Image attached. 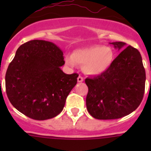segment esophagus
Instances as JSON below:
<instances>
[{
    "instance_id": "esophagus-1",
    "label": "esophagus",
    "mask_w": 151,
    "mask_h": 151,
    "mask_svg": "<svg viewBox=\"0 0 151 151\" xmlns=\"http://www.w3.org/2000/svg\"><path fill=\"white\" fill-rule=\"evenodd\" d=\"M77 80H78V82H83L84 78H83V77L81 76H79L78 77V78H77Z\"/></svg>"
}]
</instances>
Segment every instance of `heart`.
<instances>
[{"mask_svg":"<svg viewBox=\"0 0 151 151\" xmlns=\"http://www.w3.org/2000/svg\"><path fill=\"white\" fill-rule=\"evenodd\" d=\"M113 60V51L110 47L92 45L75 50L73 54H67L65 61L68 66L74 67L77 63L83 65L86 74L97 76L106 72Z\"/></svg>","mask_w":151,"mask_h":151,"instance_id":"1","label":"heart"}]
</instances>
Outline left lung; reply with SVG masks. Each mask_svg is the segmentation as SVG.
Here are the masks:
<instances>
[{
	"instance_id": "left-lung-1",
	"label": "left lung",
	"mask_w": 151,
	"mask_h": 151,
	"mask_svg": "<svg viewBox=\"0 0 151 151\" xmlns=\"http://www.w3.org/2000/svg\"><path fill=\"white\" fill-rule=\"evenodd\" d=\"M122 51L102 74L85 78L86 106L97 119H115L135 110L143 99L146 74L138 50L125 43H110Z\"/></svg>"
}]
</instances>
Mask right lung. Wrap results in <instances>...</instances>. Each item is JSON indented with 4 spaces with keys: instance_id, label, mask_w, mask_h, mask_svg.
Returning a JSON list of instances; mask_svg holds the SVG:
<instances>
[{
    "instance_id": "obj_1",
    "label": "right lung",
    "mask_w": 151,
    "mask_h": 151,
    "mask_svg": "<svg viewBox=\"0 0 151 151\" xmlns=\"http://www.w3.org/2000/svg\"><path fill=\"white\" fill-rule=\"evenodd\" d=\"M64 63L63 51L50 41L32 40L21 45L5 76L11 104L35 120L60 113L78 76L64 73L60 69Z\"/></svg>"
}]
</instances>
